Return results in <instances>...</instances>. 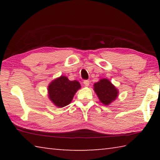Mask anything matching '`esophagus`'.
I'll return each mask as SVG.
<instances>
[{"label": "esophagus", "instance_id": "esophagus-1", "mask_svg": "<svg viewBox=\"0 0 160 160\" xmlns=\"http://www.w3.org/2000/svg\"><path fill=\"white\" fill-rule=\"evenodd\" d=\"M83 84H84V85H85V86L88 87V86H89V85H90V81H89V80H84Z\"/></svg>", "mask_w": 160, "mask_h": 160}]
</instances>
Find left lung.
Returning <instances> with one entry per match:
<instances>
[{
    "label": "left lung",
    "mask_w": 160,
    "mask_h": 160,
    "mask_svg": "<svg viewBox=\"0 0 160 160\" xmlns=\"http://www.w3.org/2000/svg\"><path fill=\"white\" fill-rule=\"evenodd\" d=\"M94 91L98 97L99 101L104 105H109L117 99L118 90L109 80L102 78L94 84Z\"/></svg>",
    "instance_id": "8db88e82"
}]
</instances>
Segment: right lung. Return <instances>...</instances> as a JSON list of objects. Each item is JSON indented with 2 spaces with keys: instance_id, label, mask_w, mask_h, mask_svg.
Wrapping results in <instances>:
<instances>
[{
  "instance_id": "add662e5",
  "label": "right lung",
  "mask_w": 160,
  "mask_h": 160,
  "mask_svg": "<svg viewBox=\"0 0 160 160\" xmlns=\"http://www.w3.org/2000/svg\"><path fill=\"white\" fill-rule=\"evenodd\" d=\"M80 88L78 81L69 80L66 76L61 75L48 84V97L56 107L63 108L72 102Z\"/></svg>"
}]
</instances>
